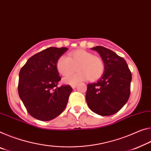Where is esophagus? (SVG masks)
<instances>
[{"instance_id":"obj_1","label":"esophagus","mask_w":151,"mask_h":151,"mask_svg":"<svg viewBox=\"0 0 151 151\" xmlns=\"http://www.w3.org/2000/svg\"><path fill=\"white\" fill-rule=\"evenodd\" d=\"M71 87L74 89V88H75L76 87V85H71Z\"/></svg>"}]
</instances>
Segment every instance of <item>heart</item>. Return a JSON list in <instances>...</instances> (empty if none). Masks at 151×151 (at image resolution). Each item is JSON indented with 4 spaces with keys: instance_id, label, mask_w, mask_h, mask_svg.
Wrapping results in <instances>:
<instances>
[{
    "instance_id": "obj_1",
    "label": "heart",
    "mask_w": 151,
    "mask_h": 151,
    "mask_svg": "<svg viewBox=\"0 0 151 151\" xmlns=\"http://www.w3.org/2000/svg\"><path fill=\"white\" fill-rule=\"evenodd\" d=\"M76 68L78 71L64 77V83L75 85L88 78L91 81H97L104 75L105 64L101 57L85 50L72 52L68 57L61 56L56 62L57 70L63 75L73 73Z\"/></svg>"
}]
</instances>
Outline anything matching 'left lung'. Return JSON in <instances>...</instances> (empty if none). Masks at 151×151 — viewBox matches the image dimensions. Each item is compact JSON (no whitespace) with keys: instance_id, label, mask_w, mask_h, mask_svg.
Segmentation results:
<instances>
[{"instance_id":"1","label":"left lung","mask_w":151,"mask_h":151,"mask_svg":"<svg viewBox=\"0 0 151 151\" xmlns=\"http://www.w3.org/2000/svg\"><path fill=\"white\" fill-rule=\"evenodd\" d=\"M97 51L105 64L103 76L97 82L87 85L86 101L90 109L103 116H111L126 104L130 94L132 75L125 60L103 46Z\"/></svg>"}]
</instances>
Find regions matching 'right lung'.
<instances>
[{
	"label": "right lung",
	"instance_id": "obj_1",
	"mask_svg": "<svg viewBox=\"0 0 151 151\" xmlns=\"http://www.w3.org/2000/svg\"><path fill=\"white\" fill-rule=\"evenodd\" d=\"M67 50V47H48L33 55L21 69L19 95L35 119L50 121L65 109L73 88L70 85L58 87L61 78L56 62Z\"/></svg>",
	"mask_w": 151,
	"mask_h": 151
}]
</instances>
